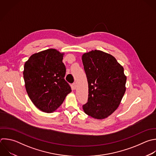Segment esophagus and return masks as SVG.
Segmentation results:
<instances>
[{
	"mask_svg": "<svg viewBox=\"0 0 156 156\" xmlns=\"http://www.w3.org/2000/svg\"><path fill=\"white\" fill-rule=\"evenodd\" d=\"M76 87H77L76 83H74L72 85V88H73V90H75V89L76 88Z\"/></svg>",
	"mask_w": 156,
	"mask_h": 156,
	"instance_id": "obj_1",
	"label": "esophagus"
}]
</instances>
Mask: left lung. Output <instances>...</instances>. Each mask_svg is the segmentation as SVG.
I'll return each mask as SVG.
<instances>
[{
  "instance_id": "1",
  "label": "left lung",
  "mask_w": 156,
  "mask_h": 156,
  "mask_svg": "<svg viewBox=\"0 0 156 156\" xmlns=\"http://www.w3.org/2000/svg\"><path fill=\"white\" fill-rule=\"evenodd\" d=\"M88 84V98L84 112L98 119L111 115L126 91L127 77L123 67L112 55L92 50L82 56Z\"/></svg>"
}]
</instances>
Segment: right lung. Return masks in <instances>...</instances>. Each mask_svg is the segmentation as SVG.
<instances>
[{
	"instance_id": "right-lung-1",
	"label": "right lung",
	"mask_w": 156,
	"mask_h": 156,
	"mask_svg": "<svg viewBox=\"0 0 156 156\" xmlns=\"http://www.w3.org/2000/svg\"><path fill=\"white\" fill-rule=\"evenodd\" d=\"M64 53L49 49L32 55L23 71L25 87L33 104L46 113L55 112L71 91L64 77Z\"/></svg>"
}]
</instances>
